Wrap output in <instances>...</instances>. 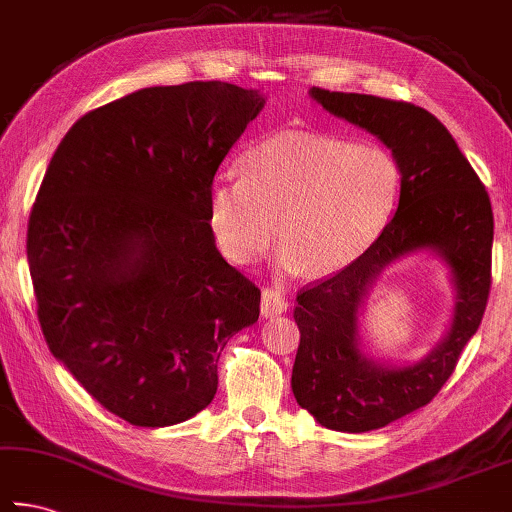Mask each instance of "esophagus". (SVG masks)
<instances>
[{
	"label": "esophagus",
	"instance_id": "1",
	"mask_svg": "<svg viewBox=\"0 0 512 512\" xmlns=\"http://www.w3.org/2000/svg\"><path fill=\"white\" fill-rule=\"evenodd\" d=\"M288 309V300L282 291H275V288H266L262 291V315L264 318H275V315H282Z\"/></svg>",
	"mask_w": 512,
	"mask_h": 512
}]
</instances>
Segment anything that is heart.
Masks as SVG:
<instances>
[{
	"instance_id": "obj_1",
	"label": "heart",
	"mask_w": 512,
	"mask_h": 512,
	"mask_svg": "<svg viewBox=\"0 0 512 512\" xmlns=\"http://www.w3.org/2000/svg\"><path fill=\"white\" fill-rule=\"evenodd\" d=\"M401 172L385 147L309 132H282L248 147L241 176H217L208 219L237 264L264 255L280 235L286 271L329 275L356 262L396 208Z\"/></svg>"
}]
</instances>
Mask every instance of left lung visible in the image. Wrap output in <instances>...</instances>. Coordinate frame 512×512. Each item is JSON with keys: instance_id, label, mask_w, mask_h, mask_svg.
<instances>
[{"instance_id": "obj_1", "label": "left lung", "mask_w": 512, "mask_h": 512, "mask_svg": "<svg viewBox=\"0 0 512 512\" xmlns=\"http://www.w3.org/2000/svg\"><path fill=\"white\" fill-rule=\"evenodd\" d=\"M331 116L374 134L398 163L401 197L394 217L365 255L297 295L300 329L291 387L297 405L336 432H369L416 412L452 376L475 336L490 293L492 208L488 192L457 141L423 107L365 94L311 87ZM418 252L449 268L455 306L449 331L416 363L366 353L359 315L387 265Z\"/></svg>"}]
</instances>
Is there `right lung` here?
<instances>
[{"label":"right lung","mask_w":512,"mask_h":512,"mask_svg":"<svg viewBox=\"0 0 512 512\" xmlns=\"http://www.w3.org/2000/svg\"><path fill=\"white\" fill-rule=\"evenodd\" d=\"M259 89L145 87L82 116L46 167L26 255L51 353L138 427L188 421L217 394L226 342L259 318L208 219L212 179Z\"/></svg>","instance_id":"add662e5"}]
</instances>
